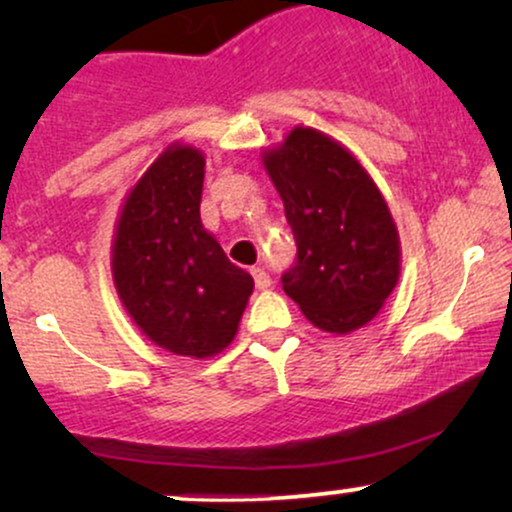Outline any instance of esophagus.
Wrapping results in <instances>:
<instances>
[{"instance_id": "1", "label": "esophagus", "mask_w": 512, "mask_h": 512, "mask_svg": "<svg viewBox=\"0 0 512 512\" xmlns=\"http://www.w3.org/2000/svg\"><path fill=\"white\" fill-rule=\"evenodd\" d=\"M252 276H255L257 289H269V286H272V276H269V272H264L262 267L252 269Z\"/></svg>"}]
</instances>
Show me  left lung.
<instances>
[{
	"instance_id": "obj_1",
	"label": "left lung",
	"mask_w": 512,
	"mask_h": 512,
	"mask_svg": "<svg viewBox=\"0 0 512 512\" xmlns=\"http://www.w3.org/2000/svg\"><path fill=\"white\" fill-rule=\"evenodd\" d=\"M262 161L298 248L281 276L286 296L325 332L368 325L399 279V233L378 185L342 144L310 127L291 129Z\"/></svg>"
}]
</instances>
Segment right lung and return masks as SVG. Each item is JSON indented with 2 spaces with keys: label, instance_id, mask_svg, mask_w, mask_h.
<instances>
[{
  "label": "right lung",
  "instance_id": "1",
  "mask_svg": "<svg viewBox=\"0 0 512 512\" xmlns=\"http://www.w3.org/2000/svg\"><path fill=\"white\" fill-rule=\"evenodd\" d=\"M202 151L170 144L132 187L113 240L117 296L151 342L207 358L233 342L255 281L199 219Z\"/></svg>",
  "mask_w": 512,
  "mask_h": 512
}]
</instances>
